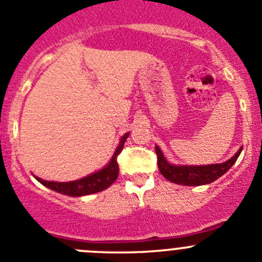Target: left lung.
I'll return each instance as SVG.
<instances>
[{"label":"left lung","mask_w":262,"mask_h":262,"mask_svg":"<svg viewBox=\"0 0 262 262\" xmlns=\"http://www.w3.org/2000/svg\"><path fill=\"white\" fill-rule=\"evenodd\" d=\"M241 148L230 159L224 163L206 164V166H183V164H172L164 158L161 148L156 145V153L158 157V168L162 175L168 181L179 185L186 186H199L206 184L213 183L219 178L228 172L230 167L235 163L239 154L242 151Z\"/></svg>","instance_id":"left-lung-1"}]
</instances>
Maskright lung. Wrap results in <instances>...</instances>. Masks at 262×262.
<instances>
[{
  "instance_id": "right-lung-1",
  "label": "right lung",
  "mask_w": 262,
  "mask_h": 262,
  "mask_svg": "<svg viewBox=\"0 0 262 262\" xmlns=\"http://www.w3.org/2000/svg\"><path fill=\"white\" fill-rule=\"evenodd\" d=\"M129 133L124 134L121 138L118 146H117L116 151H114L113 157L111 158L109 163L105 167H103L101 170L96 171V172L91 173V175L86 176V178L78 179L74 181H68V183H58V181H46L42 179H37V181L45 185L46 188L51 189V190L58 191V193L64 194V195L69 196H82V195H89V194L99 193L101 190H105L106 188L112 185L114 181L118 178L119 167L117 163V156L122 151L124 145V141L128 138Z\"/></svg>"
}]
</instances>
